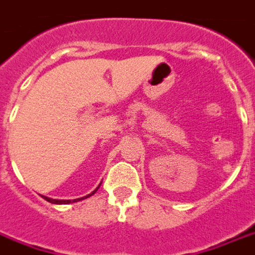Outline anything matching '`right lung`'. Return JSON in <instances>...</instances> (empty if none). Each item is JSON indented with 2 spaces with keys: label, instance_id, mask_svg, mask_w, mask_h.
<instances>
[{
  "label": "right lung",
  "instance_id": "add662e5",
  "mask_svg": "<svg viewBox=\"0 0 255 255\" xmlns=\"http://www.w3.org/2000/svg\"><path fill=\"white\" fill-rule=\"evenodd\" d=\"M99 186H101V183H99ZM99 186H98V188L95 190H92L90 195L84 196V197H80V199H74V200H58V199H51V197H47V196H42V195H41V196H42V197H44V199H45L47 202L52 203V204H70V203L80 202V200H84V199H87V197H90V196H92V195H94V193H95V192H97L98 189H99Z\"/></svg>",
  "mask_w": 255,
  "mask_h": 255
}]
</instances>
